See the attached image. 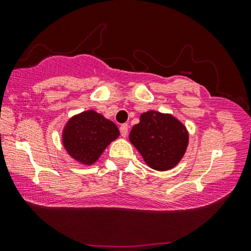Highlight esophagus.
Masks as SVG:
<instances>
[{"instance_id":"1","label":"esophagus","mask_w":251,"mask_h":251,"mask_svg":"<svg viewBox=\"0 0 251 251\" xmlns=\"http://www.w3.org/2000/svg\"><path fill=\"white\" fill-rule=\"evenodd\" d=\"M128 129H129L128 125H122L121 126H120V132H121L122 137L128 136Z\"/></svg>"}]
</instances>
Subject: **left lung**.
I'll list each match as a JSON object with an SVG mask.
<instances>
[{
    "label": "left lung",
    "mask_w": 251,
    "mask_h": 251,
    "mask_svg": "<svg viewBox=\"0 0 251 251\" xmlns=\"http://www.w3.org/2000/svg\"><path fill=\"white\" fill-rule=\"evenodd\" d=\"M129 139L145 163L157 171L173 169L183 159L188 146V131L171 114L149 111L132 126Z\"/></svg>",
    "instance_id": "left-lung-1"
}]
</instances>
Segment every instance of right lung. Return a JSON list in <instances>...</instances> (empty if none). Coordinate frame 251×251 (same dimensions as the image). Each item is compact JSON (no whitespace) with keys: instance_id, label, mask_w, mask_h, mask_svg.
I'll return each mask as SVG.
<instances>
[{"instance_id":"right-lung-1","label":"right lung","mask_w":251,"mask_h":251,"mask_svg":"<svg viewBox=\"0 0 251 251\" xmlns=\"http://www.w3.org/2000/svg\"><path fill=\"white\" fill-rule=\"evenodd\" d=\"M119 136L115 123L94 109L72 116L61 135L68 155L84 166L97 162L106 147Z\"/></svg>"}]
</instances>
